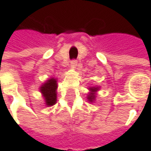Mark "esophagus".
<instances>
[{
  "mask_svg": "<svg viewBox=\"0 0 151 151\" xmlns=\"http://www.w3.org/2000/svg\"><path fill=\"white\" fill-rule=\"evenodd\" d=\"M77 63L78 62H77V60H75V59L74 60H72L71 61V67H75L76 65H77Z\"/></svg>",
  "mask_w": 151,
  "mask_h": 151,
  "instance_id": "34e87169",
  "label": "esophagus"
}]
</instances>
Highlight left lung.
<instances>
[{
  "mask_svg": "<svg viewBox=\"0 0 151 151\" xmlns=\"http://www.w3.org/2000/svg\"><path fill=\"white\" fill-rule=\"evenodd\" d=\"M90 89L92 90V93H90V95L88 96L87 99H88L90 101H93L94 100V98H95V97H94V92L97 91V87H96V88H95V87H92V88H90Z\"/></svg>",
  "mask_w": 151,
  "mask_h": 151,
  "instance_id": "obj_1",
  "label": "left lung"
}]
</instances>
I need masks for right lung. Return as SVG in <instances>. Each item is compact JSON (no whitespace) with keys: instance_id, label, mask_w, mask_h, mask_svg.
Segmentation results:
<instances>
[{"instance_id":"obj_1","label":"right lung","mask_w":151,"mask_h":151,"mask_svg":"<svg viewBox=\"0 0 151 151\" xmlns=\"http://www.w3.org/2000/svg\"><path fill=\"white\" fill-rule=\"evenodd\" d=\"M56 89H57V81L55 78H50L47 80V82L40 87V91L44 94L47 106H52L56 103L57 101Z\"/></svg>"}]
</instances>
